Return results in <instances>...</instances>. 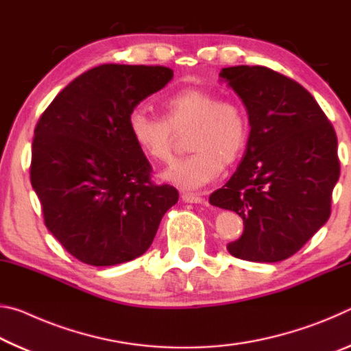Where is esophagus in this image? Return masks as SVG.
Returning a JSON list of instances; mask_svg holds the SVG:
<instances>
[{
    "label": "esophagus",
    "instance_id": "obj_1",
    "mask_svg": "<svg viewBox=\"0 0 351 351\" xmlns=\"http://www.w3.org/2000/svg\"><path fill=\"white\" fill-rule=\"evenodd\" d=\"M181 198H182L184 203H195V204L204 203V201H206L201 193H190V192H182Z\"/></svg>",
    "mask_w": 351,
    "mask_h": 351
}]
</instances>
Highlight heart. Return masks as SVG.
<instances>
[{
  "instance_id": "obj_1",
  "label": "heart",
  "mask_w": 351,
  "mask_h": 351,
  "mask_svg": "<svg viewBox=\"0 0 351 351\" xmlns=\"http://www.w3.org/2000/svg\"><path fill=\"white\" fill-rule=\"evenodd\" d=\"M162 117L136 108L128 116L132 139L147 158L170 161L173 132L190 127L187 148L192 153L178 159L162 173V180L187 190L206 186L219 176L223 165H230L245 152L249 123L241 106L219 100L204 88H184L165 97Z\"/></svg>"
}]
</instances>
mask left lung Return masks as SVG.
I'll return each mask as SVG.
<instances>
[{
    "label": "left lung",
    "instance_id": "left-lung-1",
    "mask_svg": "<svg viewBox=\"0 0 351 351\" xmlns=\"http://www.w3.org/2000/svg\"><path fill=\"white\" fill-rule=\"evenodd\" d=\"M219 77L241 99L251 132L243 161L209 201L243 218L230 255L274 263L328 221L341 171L335 128L304 86L276 71L241 64Z\"/></svg>",
    "mask_w": 351,
    "mask_h": 351
}]
</instances>
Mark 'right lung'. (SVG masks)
<instances>
[{
    "instance_id": "obj_1",
    "label": "right lung",
    "mask_w": 351,
    "mask_h": 351,
    "mask_svg": "<svg viewBox=\"0 0 351 351\" xmlns=\"http://www.w3.org/2000/svg\"><path fill=\"white\" fill-rule=\"evenodd\" d=\"M171 79L165 66L100 64L58 93L35 127L31 182L45 224L83 263L139 257L178 203L175 187L150 181L128 130L130 112Z\"/></svg>"
}]
</instances>
